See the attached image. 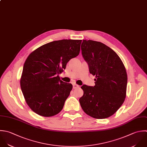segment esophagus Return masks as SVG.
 Wrapping results in <instances>:
<instances>
[{
    "instance_id": "1",
    "label": "esophagus",
    "mask_w": 147,
    "mask_h": 147,
    "mask_svg": "<svg viewBox=\"0 0 147 147\" xmlns=\"http://www.w3.org/2000/svg\"><path fill=\"white\" fill-rule=\"evenodd\" d=\"M73 87L74 89H76V88H78V87H79V85H77V84H74L73 85Z\"/></svg>"
}]
</instances>
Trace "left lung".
<instances>
[{
	"label": "left lung",
	"mask_w": 147,
	"mask_h": 147,
	"mask_svg": "<svg viewBox=\"0 0 147 147\" xmlns=\"http://www.w3.org/2000/svg\"><path fill=\"white\" fill-rule=\"evenodd\" d=\"M83 58L89 72L95 76V86L84 85V95L80 100L83 111L97 119L108 118L120 108L127 92V74L119 56L105 44L92 40H83Z\"/></svg>",
	"instance_id": "obj_1"
}]
</instances>
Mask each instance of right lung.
Wrapping results in <instances>:
<instances>
[{
  "label": "right lung",
  "instance_id": "obj_1",
  "mask_svg": "<svg viewBox=\"0 0 147 147\" xmlns=\"http://www.w3.org/2000/svg\"><path fill=\"white\" fill-rule=\"evenodd\" d=\"M82 40L62 39L41 46L26 59L20 88L26 103L43 117L56 115L62 109L73 88L58 76L67 63L78 55Z\"/></svg>",
  "mask_w": 147,
  "mask_h": 147
}]
</instances>
